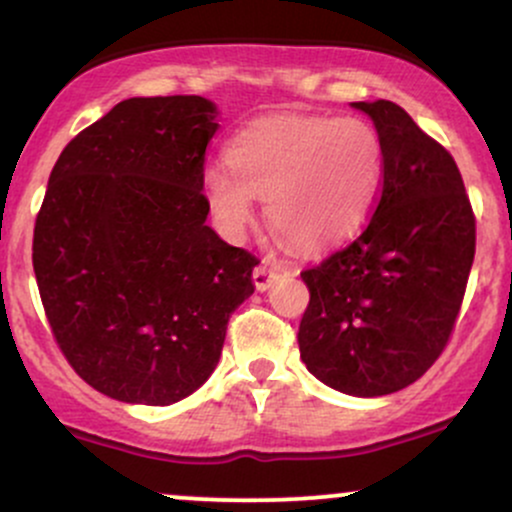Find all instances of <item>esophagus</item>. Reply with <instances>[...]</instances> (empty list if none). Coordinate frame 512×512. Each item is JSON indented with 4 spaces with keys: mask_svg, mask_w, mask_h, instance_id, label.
Wrapping results in <instances>:
<instances>
[{
    "mask_svg": "<svg viewBox=\"0 0 512 512\" xmlns=\"http://www.w3.org/2000/svg\"><path fill=\"white\" fill-rule=\"evenodd\" d=\"M279 272H281V269L276 267V264L262 260L255 267V272H252V281H255V289L257 291H267L269 286H272V281L276 279V274H279Z\"/></svg>",
    "mask_w": 512,
    "mask_h": 512,
    "instance_id": "34e87169",
    "label": "esophagus"
}]
</instances>
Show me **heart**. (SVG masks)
I'll return each instance as SVG.
<instances>
[{
    "label": "heart",
    "mask_w": 512,
    "mask_h": 512,
    "mask_svg": "<svg viewBox=\"0 0 512 512\" xmlns=\"http://www.w3.org/2000/svg\"><path fill=\"white\" fill-rule=\"evenodd\" d=\"M383 166V139L366 117L281 113L240 129L228 163L204 168L202 192L223 236H243L260 197L281 238L322 250L366 219Z\"/></svg>",
    "instance_id": "heart-1"
}]
</instances>
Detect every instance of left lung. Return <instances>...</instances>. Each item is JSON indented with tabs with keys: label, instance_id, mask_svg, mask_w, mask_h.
<instances>
[{
	"label": "left lung",
	"instance_id": "1",
	"mask_svg": "<svg viewBox=\"0 0 512 512\" xmlns=\"http://www.w3.org/2000/svg\"><path fill=\"white\" fill-rule=\"evenodd\" d=\"M385 151L375 211L349 245L301 272L298 349L334 390L380 397L426 373L450 342L477 250L455 158L392 101L354 103Z\"/></svg>",
	"mask_w": 512,
	"mask_h": 512
}]
</instances>
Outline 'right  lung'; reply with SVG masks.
I'll list each match as a JSON object with an SVG mask.
<instances>
[{"instance_id": "1", "label": "right lung", "mask_w": 512, "mask_h": 512, "mask_svg": "<svg viewBox=\"0 0 512 512\" xmlns=\"http://www.w3.org/2000/svg\"><path fill=\"white\" fill-rule=\"evenodd\" d=\"M202 96L129 98L64 146L33 231L52 337L93 390L166 407L219 363L260 262L207 226Z\"/></svg>"}]
</instances>
